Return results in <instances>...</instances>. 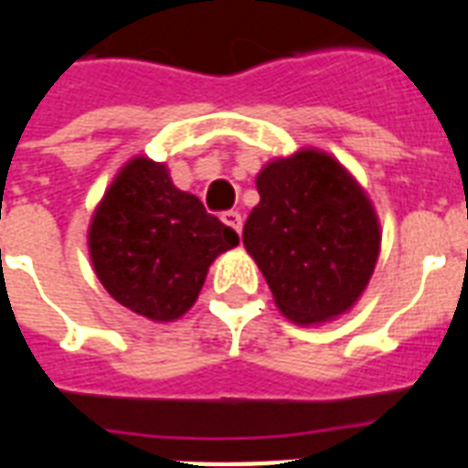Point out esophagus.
<instances>
[{
	"mask_svg": "<svg viewBox=\"0 0 468 468\" xmlns=\"http://www.w3.org/2000/svg\"><path fill=\"white\" fill-rule=\"evenodd\" d=\"M220 220H223L228 228H233L235 233H240L242 230V216L238 211H226L220 216Z\"/></svg>",
	"mask_w": 468,
	"mask_h": 468,
	"instance_id": "esophagus-1",
	"label": "esophagus"
}]
</instances>
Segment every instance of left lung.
<instances>
[{"label":"left lung","instance_id":"1","mask_svg":"<svg viewBox=\"0 0 468 468\" xmlns=\"http://www.w3.org/2000/svg\"><path fill=\"white\" fill-rule=\"evenodd\" d=\"M260 204L242 242L296 325H323L355 308L381 252L369 194L340 160L318 148L274 157L257 172Z\"/></svg>","mask_w":468,"mask_h":468}]
</instances>
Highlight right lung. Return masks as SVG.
Wrapping results in <instances>:
<instances>
[{
  "mask_svg": "<svg viewBox=\"0 0 468 468\" xmlns=\"http://www.w3.org/2000/svg\"><path fill=\"white\" fill-rule=\"evenodd\" d=\"M240 242L176 189L165 162L135 155L116 172L91 213V267L113 301L153 323H172L197 303L213 260Z\"/></svg>",
  "mask_w": 468,
  "mask_h": 468,
  "instance_id": "obj_1",
  "label": "right lung"
}]
</instances>
